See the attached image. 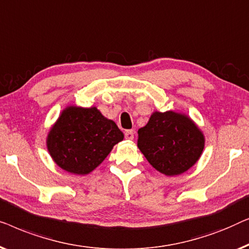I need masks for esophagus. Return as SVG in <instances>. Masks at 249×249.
<instances>
[{
	"label": "esophagus",
	"instance_id": "esophagus-1",
	"mask_svg": "<svg viewBox=\"0 0 249 249\" xmlns=\"http://www.w3.org/2000/svg\"><path fill=\"white\" fill-rule=\"evenodd\" d=\"M125 139L127 140H133L134 139V131L133 129H128V131H125Z\"/></svg>",
	"mask_w": 249,
	"mask_h": 249
}]
</instances>
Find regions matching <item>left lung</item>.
<instances>
[{"instance_id":"8db88e82","label":"left lung","mask_w":249,"mask_h":249,"mask_svg":"<svg viewBox=\"0 0 249 249\" xmlns=\"http://www.w3.org/2000/svg\"><path fill=\"white\" fill-rule=\"evenodd\" d=\"M138 146L150 164L167 176L194 166L204 149V136L186 115L155 111L139 129Z\"/></svg>"}]
</instances>
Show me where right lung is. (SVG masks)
Returning <instances> with one entry per match:
<instances>
[{"label":"right lung","instance_id":"add662e5","mask_svg":"<svg viewBox=\"0 0 249 249\" xmlns=\"http://www.w3.org/2000/svg\"><path fill=\"white\" fill-rule=\"evenodd\" d=\"M123 139L124 134L115 122L104 117L96 107L71 106L62 111L51 128L47 149L62 169L87 175Z\"/></svg>","mask_w":249,"mask_h":249}]
</instances>
